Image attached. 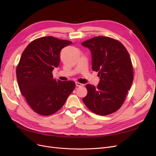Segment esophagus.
<instances>
[{
  "label": "esophagus",
  "instance_id": "34e87169",
  "mask_svg": "<svg viewBox=\"0 0 156 156\" xmlns=\"http://www.w3.org/2000/svg\"><path fill=\"white\" fill-rule=\"evenodd\" d=\"M76 85L77 87H83L84 85L82 84V83H79V82H76Z\"/></svg>",
  "mask_w": 156,
  "mask_h": 156
}]
</instances>
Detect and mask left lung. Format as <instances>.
Wrapping results in <instances>:
<instances>
[{"instance_id":"8db88e82","label":"left lung","mask_w":156,"mask_h":156,"mask_svg":"<svg viewBox=\"0 0 156 156\" xmlns=\"http://www.w3.org/2000/svg\"><path fill=\"white\" fill-rule=\"evenodd\" d=\"M90 49L92 68L100 81L95 87L86 85L83 102L93 112L105 116L118 111L123 104L133 80V66L128 52L118 40L98 36L81 44Z\"/></svg>"}]
</instances>
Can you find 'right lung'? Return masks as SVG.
<instances>
[{"label": "right lung", "mask_w": 156, "mask_h": 156, "mask_svg": "<svg viewBox=\"0 0 156 156\" xmlns=\"http://www.w3.org/2000/svg\"><path fill=\"white\" fill-rule=\"evenodd\" d=\"M71 41L53 37L37 38L24 49L16 68L19 88L35 112L48 116L59 111L75 88L73 81L56 80L52 71L60 62L61 49Z\"/></svg>", "instance_id": "add662e5"}]
</instances>
